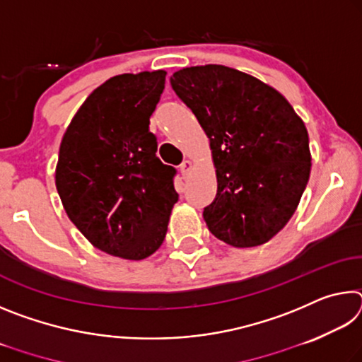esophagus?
I'll use <instances>...</instances> for the list:
<instances>
[{"instance_id": "esophagus-1", "label": "esophagus", "mask_w": 362, "mask_h": 362, "mask_svg": "<svg viewBox=\"0 0 362 362\" xmlns=\"http://www.w3.org/2000/svg\"><path fill=\"white\" fill-rule=\"evenodd\" d=\"M189 169H192V161H183V163L180 164V174H182L183 177L188 175Z\"/></svg>"}]
</instances>
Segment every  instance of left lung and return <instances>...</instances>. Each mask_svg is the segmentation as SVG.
<instances>
[{"label":"left lung","instance_id":"8db88e82","mask_svg":"<svg viewBox=\"0 0 362 362\" xmlns=\"http://www.w3.org/2000/svg\"><path fill=\"white\" fill-rule=\"evenodd\" d=\"M170 86L211 140L217 194L204 207L207 228L235 247L269 241L310 179L303 121L278 90L230 66L182 69Z\"/></svg>","mask_w":362,"mask_h":362}]
</instances>
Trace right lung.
<instances>
[{
    "instance_id": "add662e5",
    "label": "right lung",
    "mask_w": 362,
    "mask_h": 362,
    "mask_svg": "<svg viewBox=\"0 0 362 362\" xmlns=\"http://www.w3.org/2000/svg\"><path fill=\"white\" fill-rule=\"evenodd\" d=\"M166 71L110 78L62 139L56 187L66 216L97 249L142 260L161 246L179 199L177 169L158 158L150 132Z\"/></svg>"
}]
</instances>
